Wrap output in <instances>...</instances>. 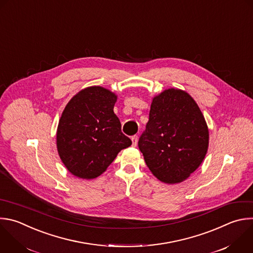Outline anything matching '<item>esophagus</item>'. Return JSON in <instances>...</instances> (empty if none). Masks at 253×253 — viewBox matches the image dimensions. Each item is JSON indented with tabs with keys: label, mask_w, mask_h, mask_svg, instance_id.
Here are the masks:
<instances>
[{
	"label": "esophagus",
	"mask_w": 253,
	"mask_h": 253,
	"mask_svg": "<svg viewBox=\"0 0 253 253\" xmlns=\"http://www.w3.org/2000/svg\"><path fill=\"white\" fill-rule=\"evenodd\" d=\"M131 140H132V146H133V147H136V146H137V143H138V136H137V135L133 136V137L131 138Z\"/></svg>",
	"instance_id": "1"
}]
</instances>
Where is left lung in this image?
<instances>
[{
    "mask_svg": "<svg viewBox=\"0 0 253 253\" xmlns=\"http://www.w3.org/2000/svg\"><path fill=\"white\" fill-rule=\"evenodd\" d=\"M209 140L206 119L195 99L185 90L169 88L152 98L138 146L158 180L179 184L201 166Z\"/></svg>",
    "mask_w": 253,
    "mask_h": 253,
    "instance_id": "left-lung-1",
    "label": "left lung"
}]
</instances>
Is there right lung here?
<instances>
[{"label":"right lung","instance_id":"right-lung-1","mask_svg":"<svg viewBox=\"0 0 253 253\" xmlns=\"http://www.w3.org/2000/svg\"><path fill=\"white\" fill-rule=\"evenodd\" d=\"M116 101L114 92L95 85L77 92L63 109L56 148L73 176L83 180L99 177L121 150L131 146L113 111Z\"/></svg>","mask_w":253,"mask_h":253}]
</instances>
